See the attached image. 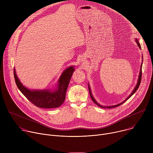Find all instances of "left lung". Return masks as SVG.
Returning <instances> with one entry per match:
<instances>
[{"label":"left lung","mask_w":153,"mask_h":153,"mask_svg":"<svg viewBox=\"0 0 153 153\" xmlns=\"http://www.w3.org/2000/svg\"><path fill=\"white\" fill-rule=\"evenodd\" d=\"M136 42H137V44L138 45V47L140 48H141V46H140V43H139V42L137 41V39H136ZM143 58V57H142ZM143 61V60H142ZM142 65H141V68H140V74H139V79H138V81H137V85H136V87L134 88V89L133 90V92L131 93V94L123 102H122V103H119V104H117V105H113V106H102V105H99L96 101V100L94 99V97H93V96H92V94H91V90H90V86L88 85V88H89V93H90V96H91V99H92V100L94 102V103H96L97 106H100V107H101V108H114V107H117V106H120V105H122V103H123L124 102H125L128 99H129L135 93H136V91L137 90V89H138V88L139 87V85H140V82H141V80H142Z\"/></svg>","instance_id":"1"}]
</instances>
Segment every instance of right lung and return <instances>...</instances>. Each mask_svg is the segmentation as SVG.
<instances>
[{
  "mask_svg": "<svg viewBox=\"0 0 153 153\" xmlns=\"http://www.w3.org/2000/svg\"><path fill=\"white\" fill-rule=\"evenodd\" d=\"M74 71V67H70L65 70L60 76L57 90L51 92L46 90H30L20 83L14 69L15 82L19 90L25 97L35 106L42 108H54L60 106L65 101L69 82Z\"/></svg>",
  "mask_w": 153,
  "mask_h": 153,
  "instance_id": "obj_1",
  "label": "right lung"
}]
</instances>
